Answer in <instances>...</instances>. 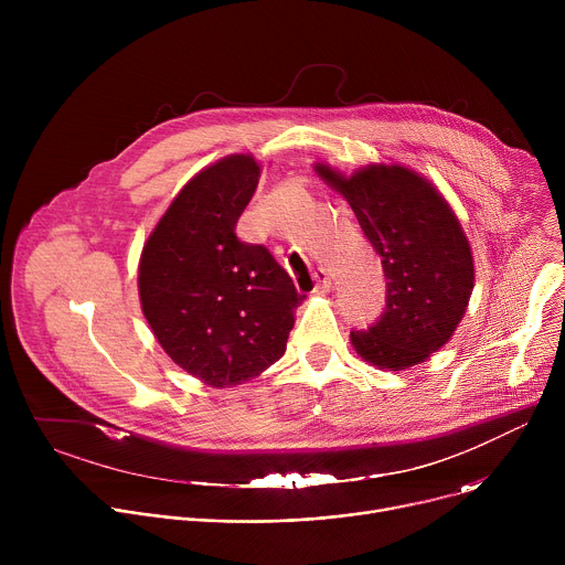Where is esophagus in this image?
<instances>
[{
    "label": "esophagus",
    "mask_w": 565,
    "mask_h": 565,
    "mask_svg": "<svg viewBox=\"0 0 565 565\" xmlns=\"http://www.w3.org/2000/svg\"><path fill=\"white\" fill-rule=\"evenodd\" d=\"M331 288H333V281H331L329 270L327 268H317L315 270V290L312 292L327 295V292H331Z\"/></svg>",
    "instance_id": "esophagus-1"
}]
</instances>
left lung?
Listing matches in <instances>:
<instances>
[{"label": "left lung", "mask_w": 565, "mask_h": 565, "mask_svg": "<svg viewBox=\"0 0 565 565\" xmlns=\"http://www.w3.org/2000/svg\"><path fill=\"white\" fill-rule=\"evenodd\" d=\"M319 177L351 203L364 236L382 259L386 303L373 327L351 331L366 362L402 371L427 360L456 331L473 288L467 236L436 188L399 166H371Z\"/></svg>", "instance_id": "left-lung-1"}]
</instances>
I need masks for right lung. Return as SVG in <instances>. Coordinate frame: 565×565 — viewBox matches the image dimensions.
Returning <instances> with one entry per match:
<instances>
[{
    "instance_id": "1",
    "label": "right lung",
    "mask_w": 565,
    "mask_h": 565,
    "mask_svg": "<svg viewBox=\"0 0 565 565\" xmlns=\"http://www.w3.org/2000/svg\"><path fill=\"white\" fill-rule=\"evenodd\" d=\"M259 166L234 153L199 172L142 248L138 292L166 353L210 386L248 382L275 364L299 295L266 246L236 236Z\"/></svg>"
}]
</instances>
